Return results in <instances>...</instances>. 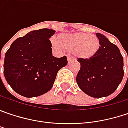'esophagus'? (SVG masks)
Returning <instances> with one entry per match:
<instances>
[{
	"label": "esophagus",
	"mask_w": 128,
	"mask_h": 128,
	"mask_svg": "<svg viewBox=\"0 0 128 128\" xmlns=\"http://www.w3.org/2000/svg\"><path fill=\"white\" fill-rule=\"evenodd\" d=\"M67 61H68V64H70L72 62L74 61V58L72 56H68L67 57Z\"/></svg>",
	"instance_id": "esophagus-1"
}]
</instances>
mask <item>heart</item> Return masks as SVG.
Returning <instances> with one entry per match:
<instances>
[{
    "mask_svg": "<svg viewBox=\"0 0 128 128\" xmlns=\"http://www.w3.org/2000/svg\"><path fill=\"white\" fill-rule=\"evenodd\" d=\"M53 44L61 50H73L77 56L82 58L94 56L100 46L99 40L96 35L84 32L62 34L60 37V42L54 40Z\"/></svg>",
    "mask_w": 128,
    "mask_h": 128,
    "instance_id": "1",
    "label": "heart"
}]
</instances>
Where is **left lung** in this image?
Wrapping results in <instances>:
<instances>
[{"mask_svg":"<svg viewBox=\"0 0 128 128\" xmlns=\"http://www.w3.org/2000/svg\"><path fill=\"white\" fill-rule=\"evenodd\" d=\"M100 46L94 56L78 58L80 70L76 80L87 95L102 98L113 94L124 76L123 57L116 45L101 33H96Z\"/></svg>","mask_w":128,"mask_h":128,"instance_id":"obj_1","label":"left lung"}]
</instances>
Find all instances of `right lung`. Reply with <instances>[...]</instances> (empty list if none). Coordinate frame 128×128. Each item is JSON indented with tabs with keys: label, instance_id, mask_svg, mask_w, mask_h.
Segmentation results:
<instances>
[{
	"label": "right lung",
	"instance_id": "obj_1",
	"mask_svg": "<svg viewBox=\"0 0 128 128\" xmlns=\"http://www.w3.org/2000/svg\"><path fill=\"white\" fill-rule=\"evenodd\" d=\"M55 32L47 28L31 31L15 40L6 51L4 76L19 95L32 98L47 93L54 86L57 72L67 64L66 56L52 55L49 38Z\"/></svg>",
	"mask_w": 128,
	"mask_h": 128
}]
</instances>
